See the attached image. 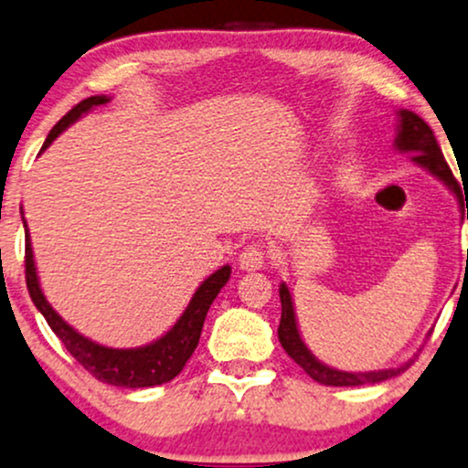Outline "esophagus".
<instances>
[{
	"instance_id": "34e87169",
	"label": "esophagus",
	"mask_w": 468,
	"mask_h": 468,
	"mask_svg": "<svg viewBox=\"0 0 468 468\" xmlns=\"http://www.w3.org/2000/svg\"><path fill=\"white\" fill-rule=\"evenodd\" d=\"M267 251H264L262 245L258 243H250L243 247L239 256V264L243 271H261L264 264H267Z\"/></svg>"
}]
</instances>
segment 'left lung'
Instances as JSON below:
<instances>
[{
    "label": "left lung",
    "mask_w": 468,
    "mask_h": 468,
    "mask_svg": "<svg viewBox=\"0 0 468 468\" xmlns=\"http://www.w3.org/2000/svg\"><path fill=\"white\" fill-rule=\"evenodd\" d=\"M395 145L403 154H414L412 160L423 169H428L431 176H436L442 184H447V188H452L460 197V184L455 182L452 169L445 163V155H442L441 147H438L434 132L419 114L410 111H399V132H397ZM466 218H468V207H466ZM280 302H282V319L278 327V338L282 347L286 349V354L303 368L314 382L325 384V386H362V384H378L384 379L397 378V375L406 371L410 367V362L397 367V368H384V371H368V373H349V371H338L323 362L316 360L313 351L303 345L302 336L297 330V319H295V308H292V297L286 284L280 286Z\"/></svg>",
    "instance_id": "8db88e82"
}]
</instances>
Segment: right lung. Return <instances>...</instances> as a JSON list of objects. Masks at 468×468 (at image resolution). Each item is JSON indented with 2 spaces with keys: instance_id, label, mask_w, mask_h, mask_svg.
<instances>
[{
  "instance_id": "right-lung-1",
  "label": "right lung",
  "mask_w": 468,
  "mask_h": 468,
  "mask_svg": "<svg viewBox=\"0 0 468 468\" xmlns=\"http://www.w3.org/2000/svg\"><path fill=\"white\" fill-rule=\"evenodd\" d=\"M108 101H111V97L95 95V97H89V100H82L78 106H73L71 111H69L65 117L51 128L40 152H45V149H48L51 143H54L56 138L69 128V125L75 123V121L82 117V114L93 111L95 106H103V103ZM23 221H26V218H23ZM23 228H26V284H27V291H30L32 302L38 308V313L45 316V321H48L51 332L62 340L65 349L86 368V371L103 384L123 386V388H145V386H158V384L171 382L176 375H180L184 365L188 362V357L193 356L195 347H197L207 310H210V305L218 295V291L228 284L229 273H232V267H229V264H225V267L215 271L210 278L201 282V286L195 291V295L186 305V310H184L176 325H173L165 336H160L158 340H154V343L145 345V347L112 349V347H103V345H97L93 340L82 336L80 332H75L73 327L69 325V323L62 319L54 308H51L49 302L43 295V291H40L37 267H34L30 234H27V225H23Z\"/></svg>"
}]
</instances>
